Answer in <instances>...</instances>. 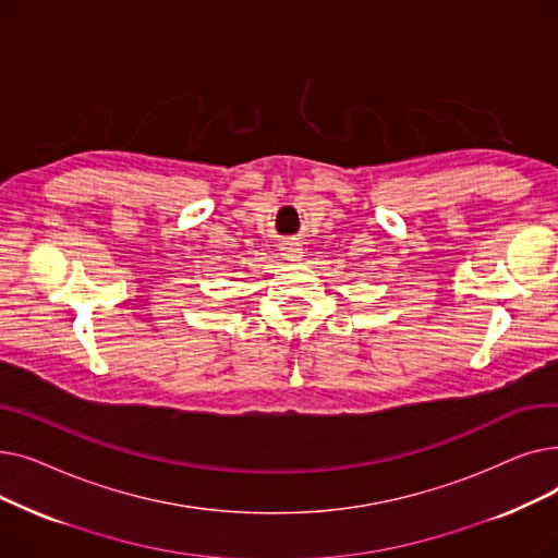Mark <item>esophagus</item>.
Masks as SVG:
<instances>
[{"mask_svg":"<svg viewBox=\"0 0 558 558\" xmlns=\"http://www.w3.org/2000/svg\"><path fill=\"white\" fill-rule=\"evenodd\" d=\"M280 251H282L284 259H289V262H299V259H303V255H305V251H303V244H301V242H294V240L284 242Z\"/></svg>","mask_w":558,"mask_h":558,"instance_id":"obj_1","label":"esophagus"}]
</instances>
